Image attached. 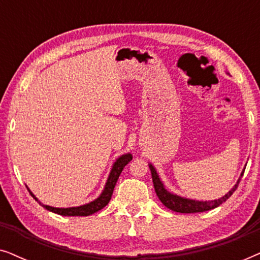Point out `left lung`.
<instances>
[{
  "label": "left lung",
  "instance_id": "left-lung-1",
  "mask_svg": "<svg viewBox=\"0 0 260 260\" xmlns=\"http://www.w3.org/2000/svg\"><path fill=\"white\" fill-rule=\"evenodd\" d=\"M149 168H150V172H151V177H152V182H154L156 195H157L159 200H161L162 204L165 205L167 208L179 213H200V212L211 211L213 208H216L218 206L223 204V202H225L227 199H229L231 195L236 191V189L238 188V184L240 182L241 176L244 175V170H243L239 180L237 181V183L234 184V187L225 195V197L220 198L218 200H212V201H195V200H190V199L181 198L179 195L170 193V191H168L165 188V184H163L162 181L159 180L158 174L156 172L154 167H152V165H149Z\"/></svg>",
  "mask_w": 260,
  "mask_h": 260
}]
</instances>
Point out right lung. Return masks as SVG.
<instances>
[{
  "mask_svg": "<svg viewBox=\"0 0 260 260\" xmlns=\"http://www.w3.org/2000/svg\"><path fill=\"white\" fill-rule=\"evenodd\" d=\"M131 159H133V155H131V154L122 155L119 158H117V161L113 163L111 173H110L109 179H108V181H106L105 188H104V190H103V193L99 195V198L95 199L94 201L90 202V204L79 206V207H70V208L51 207V206L41 204V202L39 201L37 198H35V195L31 193L29 189H28V187H27V189L29 190L31 197H33L35 200H37L39 204L42 206V207L47 209V211H51L53 213H56V214L63 215V216H87V215H91L95 212L101 211L102 208H104L105 206L109 204V201L111 200L113 189H115V186L117 183V180H118V177L120 175V173H122L124 167H125L127 163L131 161Z\"/></svg>",
  "mask_w": 260,
  "mask_h": 260,
  "instance_id": "add662e5",
  "label": "right lung"
}]
</instances>
